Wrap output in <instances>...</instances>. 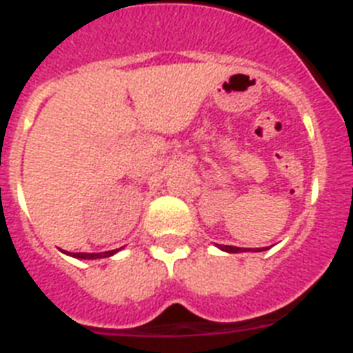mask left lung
Instances as JSON below:
<instances>
[{
	"instance_id": "left-lung-1",
	"label": "left lung",
	"mask_w": 353,
	"mask_h": 353,
	"mask_svg": "<svg viewBox=\"0 0 353 353\" xmlns=\"http://www.w3.org/2000/svg\"><path fill=\"white\" fill-rule=\"evenodd\" d=\"M221 251L224 252H261V251H267V248H235V245H223V244H215Z\"/></svg>"
}]
</instances>
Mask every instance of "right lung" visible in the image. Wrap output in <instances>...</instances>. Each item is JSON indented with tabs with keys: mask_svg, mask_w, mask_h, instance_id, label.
Here are the masks:
<instances>
[{
	"mask_svg": "<svg viewBox=\"0 0 353 353\" xmlns=\"http://www.w3.org/2000/svg\"><path fill=\"white\" fill-rule=\"evenodd\" d=\"M118 251H120V249H113V251H105V252H68L61 249V252H65V254H68V256L72 258H77V260H101V258L113 256V254H117Z\"/></svg>",
	"mask_w": 353,
	"mask_h": 353,
	"instance_id": "add662e5",
	"label": "right lung"
}]
</instances>
